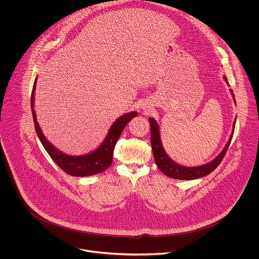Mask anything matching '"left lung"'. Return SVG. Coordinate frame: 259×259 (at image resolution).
<instances>
[{"label": "left lung", "mask_w": 259, "mask_h": 259, "mask_svg": "<svg viewBox=\"0 0 259 259\" xmlns=\"http://www.w3.org/2000/svg\"><path fill=\"white\" fill-rule=\"evenodd\" d=\"M225 80L227 81L226 77H225ZM149 123H150V129H151L150 130L151 131L150 132V141H151V147H152V152H153L155 163H156L157 167L161 170L162 174H164L165 176H167L169 178L177 179V180H186V181L196 180V179H200V178H203V177L211 174L223 160V158L227 152V149L231 143L232 137H233V135H231L229 142L227 143V145L225 146L223 151L210 163H207L202 166L186 167V166H182V165L176 163L174 160H171L166 155V153L162 147V144H161V140H160V136H159V128H158L157 123L155 122V120L153 118H149Z\"/></svg>", "instance_id": "1"}]
</instances>
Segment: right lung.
<instances>
[{
	"instance_id": "1",
	"label": "right lung",
	"mask_w": 259,
	"mask_h": 259,
	"mask_svg": "<svg viewBox=\"0 0 259 259\" xmlns=\"http://www.w3.org/2000/svg\"><path fill=\"white\" fill-rule=\"evenodd\" d=\"M37 79V77H36ZM36 79L33 84L32 94H31V107H32V115H33V121L36 133L45 148V150L48 152L52 160L67 175H70L72 177H88V176H94L97 174H100L112 164L113 161V152L116 145V142L121 135L123 129L127 125V123L136 117L137 112H131L128 114H125L124 116L120 117L116 120V122L112 125L106 139L102 143V145L95 150L94 152L82 155V156H70L66 155L59 150H57L53 145L50 144L44 137V135L41 132V129L39 127V124L36 120L35 111L33 109L34 106V92H35V84Z\"/></svg>"
}]
</instances>
